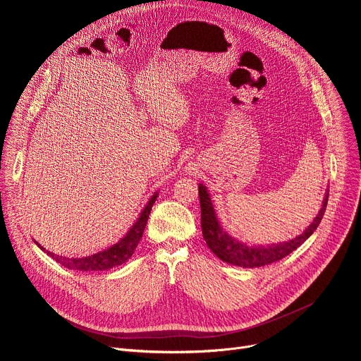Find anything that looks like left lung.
<instances>
[{
	"mask_svg": "<svg viewBox=\"0 0 361 361\" xmlns=\"http://www.w3.org/2000/svg\"><path fill=\"white\" fill-rule=\"evenodd\" d=\"M198 195H200V207H201V230L202 237L207 243L209 248L219 257L224 263L244 267V269H252V267H263L271 263H276L286 255L293 252L297 247H300L308 237H310L314 230L319 227L329 201V192L324 197L323 207L319 212L317 217L313 220V223L305 228L302 234L295 237L294 240L283 244H274L267 247H250L247 244L240 243L238 240L228 235L220 226L217 216L214 213L213 202L210 200V195L202 184L198 185Z\"/></svg>",
	"mask_w": 361,
	"mask_h": 361,
	"instance_id": "obj_1",
	"label": "left lung"
}]
</instances>
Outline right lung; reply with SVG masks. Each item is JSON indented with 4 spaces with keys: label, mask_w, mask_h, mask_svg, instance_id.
I'll list each match as a JSON object with an SVG mask.
<instances>
[{
    "label": "right lung",
    "mask_w": 361,
    "mask_h": 361,
    "mask_svg": "<svg viewBox=\"0 0 361 361\" xmlns=\"http://www.w3.org/2000/svg\"><path fill=\"white\" fill-rule=\"evenodd\" d=\"M156 198H157V192L154 194L151 200L147 202L141 216L138 217L135 224L130 228V231L118 243L109 247L107 250H102L88 257H82V259H68V257L56 255L54 252H49V251H45V252L61 266L70 270H77V271H102V270L106 271L113 267L121 266L134 254V250L142 237L144 228L147 226V220L149 217V212L152 209L154 202H156ZM38 247L44 250L41 245Z\"/></svg>",
    "instance_id": "1"
}]
</instances>
